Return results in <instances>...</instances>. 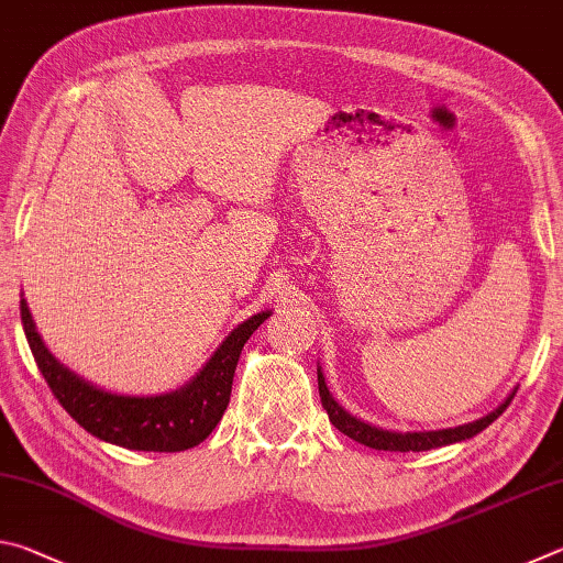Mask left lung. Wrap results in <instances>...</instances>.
Instances as JSON below:
<instances>
[{
	"label": "left lung",
	"instance_id": "8db88e82",
	"mask_svg": "<svg viewBox=\"0 0 563 563\" xmlns=\"http://www.w3.org/2000/svg\"><path fill=\"white\" fill-rule=\"evenodd\" d=\"M318 389H320V402L325 407V412L330 417V422L338 427L342 434H347L350 440H355L365 446H373V450H385V452H424V450H434V446H444V444H454L462 440H470V437L479 434L484 427H489L494 419H497L504 409L509 407L514 399V393L507 397V402L501 407L494 409L492 415L476 419V422L454 427V430H437V432H389V430H379V427H373L362 419L352 417L345 412L335 399H332L330 389L325 385V377L318 369Z\"/></svg>",
	"mask_w": 563,
	"mask_h": 563
}]
</instances>
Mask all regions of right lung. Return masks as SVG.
<instances>
[{"label": "right lung", "instance_id": "1", "mask_svg": "<svg viewBox=\"0 0 563 563\" xmlns=\"http://www.w3.org/2000/svg\"><path fill=\"white\" fill-rule=\"evenodd\" d=\"M19 310L32 355L59 405L99 440L139 452H184L201 444L216 430L231 402L241 350L247 338L271 318V312H258L238 325L186 387L158 397H131L84 383L71 369L59 365V360L44 347L24 300L19 302Z\"/></svg>", "mask_w": 563, "mask_h": 563}]
</instances>
